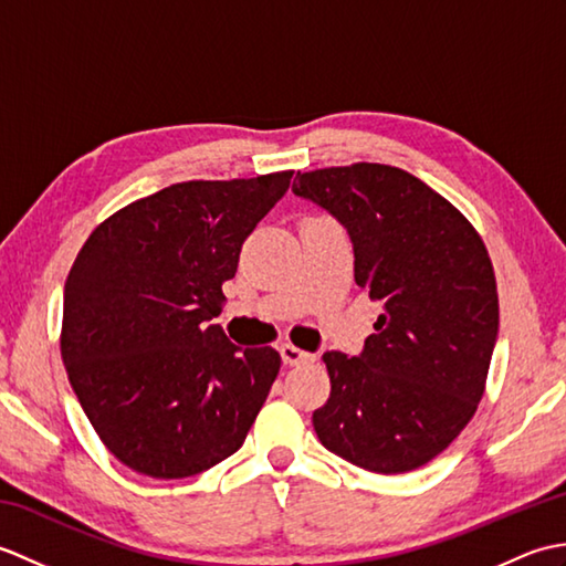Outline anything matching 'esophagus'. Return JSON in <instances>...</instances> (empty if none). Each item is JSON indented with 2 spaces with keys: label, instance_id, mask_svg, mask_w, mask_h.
<instances>
[{
  "label": "esophagus",
  "instance_id": "1",
  "mask_svg": "<svg viewBox=\"0 0 566 566\" xmlns=\"http://www.w3.org/2000/svg\"><path fill=\"white\" fill-rule=\"evenodd\" d=\"M280 355H282V359H284V365H304V363H314V359H316L311 353L298 350V347H294V345H290V343H284V345L280 347Z\"/></svg>",
  "mask_w": 566,
  "mask_h": 566
}]
</instances>
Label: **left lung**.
Segmentation results:
<instances>
[{"instance_id":"left-lung-1","label":"left lung","mask_w":566,"mask_h":566,"mask_svg":"<svg viewBox=\"0 0 566 566\" xmlns=\"http://www.w3.org/2000/svg\"><path fill=\"white\" fill-rule=\"evenodd\" d=\"M353 240L355 282L384 306L363 353H323L331 396L314 411L323 448L367 472L423 467L482 401L499 335L496 276L452 203L391 165L296 172Z\"/></svg>"}]
</instances>
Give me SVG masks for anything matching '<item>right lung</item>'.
<instances>
[{"instance_id": "add662e5", "label": "right lung", "mask_w": 566, "mask_h": 566, "mask_svg": "<svg viewBox=\"0 0 566 566\" xmlns=\"http://www.w3.org/2000/svg\"><path fill=\"white\" fill-rule=\"evenodd\" d=\"M294 172L179 182L97 226L65 282L60 353L82 411L118 462L185 479L243 444L280 375L272 347L216 323L240 248Z\"/></svg>"}]
</instances>
